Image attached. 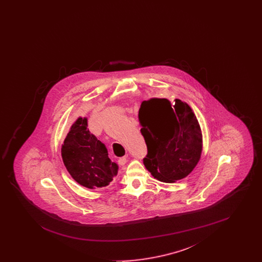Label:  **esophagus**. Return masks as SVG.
I'll return each instance as SVG.
<instances>
[{
    "mask_svg": "<svg viewBox=\"0 0 262 262\" xmlns=\"http://www.w3.org/2000/svg\"><path fill=\"white\" fill-rule=\"evenodd\" d=\"M127 161V158H126V156H124V157H121L119 160H118V162L120 165H125V163Z\"/></svg>",
    "mask_w": 262,
    "mask_h": 262,
    "instance_id": "1",
    "label": "esophagus"
}]
</instances>
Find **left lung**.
<instances>
[{
    "label": "left lung",
    "mask_w": 262,
    "mask_h": 262,
    "mask_svg": "<svg viewBox=\"0 0 262 262\" xmlns=\"http://www.w3.org/2000/svg\"><path fill=\"white\" fill-rule=\"evenodd\" d=\"M141 135L147 145L145 168L158 181L174 183L186 178L200 162L202 134L187 102L165 98L142 101L138 112Z\"/></svg>",
    "instance_id": "1"
}]
</instances>
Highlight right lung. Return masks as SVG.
Segmentation results:
<instances>
[{"mask_svg": "<svg viewBox=\"0 0 262 262\" xmlns=\"http://www.w3.org/2000/svg\"><path fill=\"white\" fill-rule=\"evenodd\" d=\"M61 154L68 172L82 187H107L118 174V164L111 161L105 145L90 134L86 117H78L72 125Z\"/></svg>", "mask_w": 262, "mask_h": 262, "instance_id": "1", "label": "right lung"}]
</instances>
